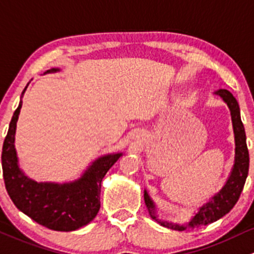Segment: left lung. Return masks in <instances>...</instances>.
<instances>
[{
    "instance_id": "8db88e82",
    "label": "left lung",
    "mask_w": 254,
    "mask_h": 254,
    "mask_svg": "<svg viewBox=\"0 0 254 254\" xmlns=\"http://www.w3.org/2000/svg\"><path fill=\"white\" fill-rule=\"evenodd\" d=\"M214 94L220 96L223 101L227 105L231 114L232 128H234L235 135V161L231 172L227 177L225 185L221 187L219 192H216L208 202L197 209L194 215L190 219V221L185 224H175L170 221L163 220L158 218L156 213V205L150 195L144 190V202L148 208L149 214L154 220L158 221L163 226L169 229L177 230V231H185V230L195 229V227L204 226L219 220L226 215L239 200L244 186L248 175V167H250V155H248L247 143H246V133L244 124L241 121L240 115V106L236 99L226 89H219L214 91Z\"/></svg>"
}]
</instances>
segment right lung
I'll list each match as a JSON object with an SVG mask.
<instances>
[{
  "instance_id": "right-lung-1",
  "label": "right lung",
  "mask_w": 254,
  "mask_h": 254,
  "mask_svg": "<svg viewBox=\"0 0 254 254\" xmlns=\"http://www.w3.org/2000/svg\"><path fill=\"white\" fill-rule=\"evenodd\" d=\"M60 70L51 68L44 74ZM28 84L10 120L2 148V170L6 190L14 205L38 224L55 231H74L88 225L96 216L100 209L101 181L124 153H109L99 156L73 181L62 184L38 182L28 177L20 169L14 145L22 98Z\"/></svg>"
}]
</instances>
